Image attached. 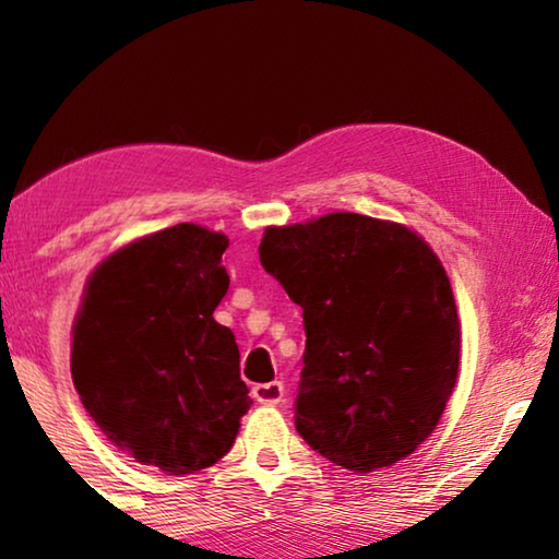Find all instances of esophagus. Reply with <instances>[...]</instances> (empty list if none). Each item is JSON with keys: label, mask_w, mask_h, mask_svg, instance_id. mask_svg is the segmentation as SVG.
<instances>
[{"label": "esophagus", "mask_w": 559, "mask_h": 559, "mask_svg": "<svg viewBox=\"0 0 559 559\" xmlns=\"http://www.w3.org/2000/svg\"><path fill=\"white\" fill-rule=\"evenodd\" d=\"M253 400L259 404H281L283 402V384L281 382H263L253 384Z\"/></svg>", "instance_id": "1"}]
</instances>
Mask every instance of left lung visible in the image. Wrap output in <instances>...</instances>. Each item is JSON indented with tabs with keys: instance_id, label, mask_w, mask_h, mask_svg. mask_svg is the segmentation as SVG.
Instances as JSON below:
<instances>
[{
	"instance_id": "obj_1",
	"label": "left lung",
	"mask_w": 559,
	"mask_h": 559,
	"mask_svg": "<svg viewBox=\"0 0 559 559\" xmlns=\"http://www.w3.org/2000/svg\"><path fill=\"white\" fill-rule=\"evenodd\" d=\"M259 253L302 308L300 437L355 473L409 456L459 377L456 300L431 246L402 224L335 212L269 226Z\"/></svg>"
}]
</instances>
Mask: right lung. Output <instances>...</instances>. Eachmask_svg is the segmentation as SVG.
Here are the masks:
<instances>
[{"label": "right lung", "mask_w": 559, "mask_h": 559, "mask_svg": "<svg viewBox=\"0 0 559 559\" xmlns=\"http://www.w3.org/2000/svg\"><path fill=\"white\" fill-rule=\"evenodd\" d=\"M226 246L197 224L122 246L91 273L73 325L71 374L91 419L169 476L229 453L251 406L234 333L214 320Z\"/></svg>", "instance_id": "right-lung-1"}]
</instances>
